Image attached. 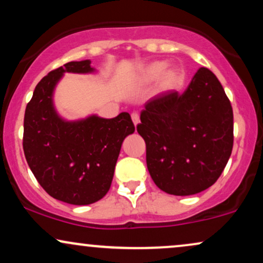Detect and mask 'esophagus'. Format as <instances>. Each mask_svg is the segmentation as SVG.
I'll use <instances>...</instances> for the list:
<instances>
[{
    "label": "esophagus",
    "mask_w": 263,
    "mask_h": 263,
    "mask_svg": "<svg viewBox=\"0 0 263 263\" xmlns=\"http://www.w3.org/2000/svg\"><path fill=\"white\" fill-rule=\"evenodd\" d=\"M131 118H132V121L135 123V126H137L138 122H140V115H138L137 112H132Z\"/></svg>",
    "instance_id": "esophagus-1"
}]
</instances>
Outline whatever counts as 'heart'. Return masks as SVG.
Returning <instances> with one entry per match:
<instances>
[{
	"label": "heart",
	"instance_id": "b5f03b06",
	"mask_svg": "<svg viewBox=\"0 0 263 263\" xmlns=\"http://www.w3.org/2000/svg\"><path fill=\"white\" fill-rule=\"evenodd\" d=\"M159 80V89L162 91H170L179 89L186 78L185 69L180 66L169 67L167 61H153L148 63L141 69L140 80L144 83H152Z\"/></svg>",
	"mask_w": 263,
	"mask_h": 263
}]
</instances>
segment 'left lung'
Segmentation results:
<instances>
[{
	"label": "left lung",
	"instance_id": "obj_1",
	"mask_svg": "<svg viewBox=\"0 0 263 263\" xmlns=\"http://www.w3.org/2000/svg\"><path fill=\"white\" fill-rule=\"evenodd\" d=\"M233 109L222 84L201 67L187 89L144 104L137 132L145 142L151 178L162 191L190 196L223 173L233 149Z\"/></svg>",
	"mask_w": 263,
	"mask_h": 263
}]
</instances>
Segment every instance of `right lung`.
Masks as SVG:
<instances>
[{"label": "right lung", "mask_w": 263, "mask_h": 263, "mask_svg": "<svg viewBox=\"0 0 263 263\" xmlns=\"http://www.w3.org/2000/svg\"><path fill=\"white\" fill-rule=\"evenodd\" d=\"M93 73L90 60L71 61L49 72L25 107L23 149L40 186L56 200L84 205L109 191L122 142L135 132L128 112L114 119L97 115L67 121L53 106V90L62 76Z\"/></svg>", "instance_id": "obj_1"}]
</instances>
